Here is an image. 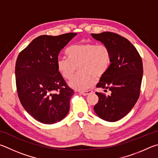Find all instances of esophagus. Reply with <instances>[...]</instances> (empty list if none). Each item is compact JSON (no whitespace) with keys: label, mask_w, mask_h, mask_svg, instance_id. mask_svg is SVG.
Segmentation results:
<instances>
[{"label":"esophagus","mask_w":158,"mask_h":158,"mask_svg":"<svg viewBox=\"0 0 158 158\" xmlns=\"http://www.w3.org/2000/svg\"><path fill=\"white\" fill-rule=\"evenodd\" d=\"M92 91L89 90V91H86V92H81V94L82 95H84V96H87L88 94H89L92 93Z\"/></svg>","instance_id":"1"}]
</instances>
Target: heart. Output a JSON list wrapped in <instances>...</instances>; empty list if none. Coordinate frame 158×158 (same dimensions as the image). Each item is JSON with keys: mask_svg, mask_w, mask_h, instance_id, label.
Wrapping results in <instances>:
<instances>
[{"mask_svg": "<svg viewBox=\"0 0 158 158\" xmlns=\"http://www.w3.org/2000/svg\"><path fill=\"white\" fill-rule=\"evenodd\" d=\"M68 58L57 61V68L64 78L71 79L77 67V73L69 82L71 88L77 91H86L94 83L95 78L104 76L108 69L111 53L105 45L86 43L75 44L66 50Z\"/></svg>", "mask_w": 158, "mask_h": 158, "instance_id": "obj_1", "label": "heart"}]
</instances>
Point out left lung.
Here are the masks:
<instances>
[{"instance_id": "left-lung-1", "label": "left lung", "mask_w": 158, "mask_h": 158, "mask_svg": "<svg viewBox=\"0 0 158 158\" xmlns=\"http://www.w3.org/2000/svg\"><path fill=\"white\" fill-rule=\"evenodd\" d=\"M92 36L108 47L111 53L109 68L96 85L104 91L108 89L111 94L96 92L99 99L94 110L102 119L114 122L128 114L139 98L142 60L135 46L120 35L104 32Z\"/></svg>"}]
</instances>
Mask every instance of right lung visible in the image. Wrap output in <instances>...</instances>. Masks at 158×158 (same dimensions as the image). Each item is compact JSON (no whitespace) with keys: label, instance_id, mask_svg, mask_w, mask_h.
Returning a JSON list of instances; mask_svg holds the SVG:
<instances>
[{"label":"right lung","instance_id":"add662e5","mask_svg":"<svg viewBox=\"0 0 158 158\" xmlns=\"http://www.w3.org/2000/svg\"><path fill=\"white\" fill-rule=\"evenodd\" d=\"M77 33L41 35L19 53L16 62V84L23 108L40 122L52 124L69 113L73 95L57 68L60 52ZM58 91V93L56 92Z\"/></svg>","mask_w":158,"mask_h":158}]
</instances>
